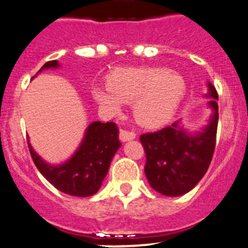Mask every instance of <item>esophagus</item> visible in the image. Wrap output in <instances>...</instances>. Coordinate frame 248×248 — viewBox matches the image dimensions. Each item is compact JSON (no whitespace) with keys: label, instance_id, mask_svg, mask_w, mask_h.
Returning a JSON list of instances; mask_svg holds the SVG:
<instances>
[{"label":"esophagus","instance_id":"1","mask_svg":"<svg viewBox=\"0 0 248 248\" xmlns=\"http://www.w3.org/2000/svg\"><path fill=\"white\" fill-rule=\"evenodd\" d=\"M136 138V133L132 131H126V129H121L120 131V139L122 141H129V140H133Z\"/></svg>","mask_w":248,"mask_h":248}]
</instances>
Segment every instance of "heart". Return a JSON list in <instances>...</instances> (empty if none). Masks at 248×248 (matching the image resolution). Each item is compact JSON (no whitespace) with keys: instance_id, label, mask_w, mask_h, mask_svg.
Wrapping results in <instances>:
<instances>
[{"instance_id":"1","label":"heart","mask_w":248,"mask_h":248,"mask_svg":"<svg viewBox=\"0 0 248 248\" xmlns=\"http://www.w3.org/2000/svg\"><path fill=\"white\" fill-rule=\"evenodd\" d=\"M185 92L184 78L167 68H122L108 76V87L93 88L92 95L112 115L133 103L136 121L146 128H158L174 116Z\"/></svg>"}]
</instances>
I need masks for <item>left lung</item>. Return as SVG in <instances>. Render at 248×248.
<instances>
[{"label": "left lung", "instance_id": "1", "mask_svg": "<svg viewBox=\"0 0 248 248\" xmlns=\"http://www.w3.org/2000/svg\"><path fill=\"white\" fill-rule=\"evenodd\" d=\"M206 86L211 115L205 127L190 132L177 121L161 131L140 136L146 154L144 170L148 182L165 196L175 198L193 190L212 160L218 127V94L210 81Z\"/></svg>", "mask_w": 248, "mask_h": 248}]
</instances>
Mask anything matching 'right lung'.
I'll return each instance as SVG.
<instances>
[{"label":"right lung","instance_id":"add662e5","mask_svg":"<svg viewBox=\"0 0 248 248\" xmlns=\"http://www.w3.org/2000/svg\"><path fill=\"white\" fill-rule=\"evenodd\" d=\"M59 68V62L52 60L38 73ZM28 144L31 157L41 174L59 191L78 198H88L98 193L109 172L111 160L121 146L116 124L100 121H93L86 128L78 148L62 163L47 162L33 150L30 141Z\"/></svg>","mask_w":248,"mask_h":248}]
</instances>
